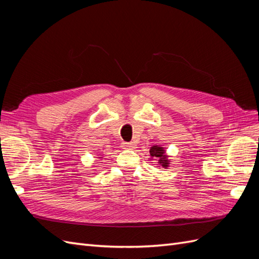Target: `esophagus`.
<instances>
[{
  "instance_id": "34e87169",
  "label": "esophagus",
  "mask_w": 259,
  "mask_h": 259,
  "mask_svg": "<svg viewBox=\"0 0 259 259\" xmlns=\"http://www.w3.org/2000/svg\"><path fill=\"white\" fill-rule=\"evenodd\" d=\"M122 145L125 149H134L136 146L134 143H123Z\"/></svg>"
}]
</instances>
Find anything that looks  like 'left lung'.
I'll list each match as a JSON object with an SVG mask.
<instances>
[{
    "mask_svg": "<svg viewBox=\"0 0 259 259\" xmlns=\"http://www.w3.org/2000/svg\"><path fill=\"white\" fill-rule=\"evenodd\" d=\"M149 152H150V160L158 162V165H160L163 168L169 167V164H170V161L168 159L169 155L166 154V150L164 149V147L152 146Z\"/></svg>",
    "mask_w": 259,
    "mask_h": 259,
    "instance_id": "1",
    "label": "left lung"
}]
</instances>
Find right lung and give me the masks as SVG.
Masks as SVG:
<instances>
[{"label":"right lung","instance_id":"right-lung-1","mask_svg":"<svg viewBox=\"0 0 259 259\" xmlns=\"http://www.w3.org/2000/svg\"><path fill=\"white\" fill-rule=\"evenodd\" d=\"M98 159H103V155H100V156H98Z\"/></svg>","mask_w":259,"mask_h":259}]
</instances>
